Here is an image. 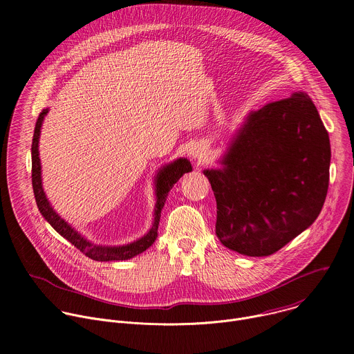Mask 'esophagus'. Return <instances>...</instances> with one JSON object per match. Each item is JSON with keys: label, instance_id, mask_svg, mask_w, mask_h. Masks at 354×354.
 <instances>
[{"label": "esophagus", "instance_id": "esophagus-1", "mask_svg": "<svg viewBox=\"0 0 354 354\" xmlns=\"http://www.w3.org/2000/svg\"><path fill=\"white\" fill-rule=\"evenodd\" d=\"M192 157H193V160L197 161V162L205 161V160L207 158V149H206L205 147L197 145V147L192 151Z\"/></svg>", "mask_w": 354, "mask_h": 354}]
</instances>
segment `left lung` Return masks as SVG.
I'll list each match as a JSON object with an SVG mask.
<instances>
[{"label":"left lung","instance_id":"left-lung-1","mask_svg":"<svg viewBox=\"0 0 354 354\" xmlns=\"http://www.w3.org/2000/svg\"><path fill=\"white\" fill-rule=\"evenodd\" d=\"M221 169H206L217 201L216 234L248 257H269L319 216L329 185L330 144L304 92L250 112Z\"/></svg>","mask_w":354,"mask_h":354}]
</instances>
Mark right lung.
<instances>
[{
  "instance_id": "right-lung-1",
  "label": "right lung",
  "mask_w": 354,
  "mask_h": 354,
  "mask_svg": "<svg viewBox=\"0 0 354 354\" xmlns=\"http://www.w3.org/2000/svg\"><path fill=\"white\" fill-rule=\"evenodd\" d=\"M47 109H43L36 120L33 140H32V186L33 193L36 198V205L39 207V212L46 218V221L52 225L62 236H64L67 241H70L80 252L93 261L99 262H111V261H126L130 259L145 249H148L158 236V224L161 217V210L165 205V200L168 197L169 190L174 187V185L183 176V174H187L192 171V165L186 158H179L168 165H165L162 169H160L157 178H156V196H157V205H156V217L154 224L151 230L140 239L122 245V246H102L95 245L85 239L81 234H78L74 228H71L55 210L50 206L48 200L43 192L41 186V167H40V158H39V137H40V127L43 123L44 116L47 115Z\"/></svg>"
}]
</instances>
